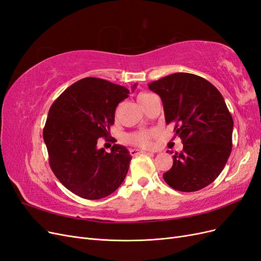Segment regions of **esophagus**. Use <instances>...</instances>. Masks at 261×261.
<instances>
[{"label":"esophagus","instance_id":"esophagus-1","mask_svg":"<svg viewBox=\"0 0 261 261\" xmlns=\"http://www.w3.org/2000/svg\"><path fill=\"white\" fill-rule=\"evenodd\" d=\"M129 152L132 155H137L139 153H150V152L146 151V150H139V149H130Z\"/></svg>","mask_w":261,"mask_h":261}]
</instances>
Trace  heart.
<instances>
[{
	"instance_id": "b5f03b06",
	"label": "heart",
	"mask_w": 261,
	"mask_h": 261,
	"mask_svg": "<svg viewBox=\"0 0 261 261\" xmlns=\"http://www.w3.org/2000/svg\"><path fill=\"white\" fill-rule=\"evenodd\" d=\"M146 96H148V93H141L138 97V101H141ZM155 136H156L155 130H140V132L129 134L127 136V140L132 145L148 148L151 146L152 139Z\"/></svg>"
}]
</instances>
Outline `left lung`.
<instances>
[{
  "label": "left lung",
  "instance_id": "left-lung-1",
  "mask_svg": "<svg viewBox=\"0 0 261 261\" xmlns=\"http://www.w3.org/2000/svg\"><path fill=\"white\" fill-rule=\"evenodd\" d=\"M148 87L160 96L165 122L176 123L174 130L183 141V150L173 154L172 168L163 174L165 183L186 193L208 186L232 151L233 118L222 94L188 73L171 74Z\"/></svg>",
  "mask_w": 261,
  "mask_h": 261
}]
</instances>
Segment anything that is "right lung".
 I'll return each instance as SVG.
<instances>
[{
  "mask_svg": "<svg viewBox=\"0 0 261 261\" xmlns=\"http://www.w3.org/2000/svg\"><path fill=\"white\" fill-rule=\"evenodd\" d=\"M128 93L123 86L87 77L69 86L49 110L43 139L50 167L61 183L82 198L111 195L127 174L132 155L126 147L115 144L107 152L98 148V140H108L115 109Z\"/></svg>",
  "mask_w": 261,
  "mask_h": 261,
  "instance_id": "right-lung-1",
  "label": "right lung"
}]
</instances>
